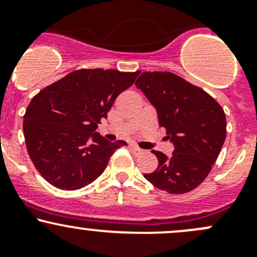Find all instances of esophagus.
Listing matches in <instances>:
<instances>
[{"label":"esophagus","instance_id":"34e87169","mask_svg":"<svg viewBox=\"0 0 257 257\" xmlns=\"http://www.w3.org/2000/svg\"><path fill=\"white\" fill-rule=\"evenodd\" d=\"M130 149H131V151L134 152V154L136 155L142 154V149H140V147L136 146V145H130Z\"/></svg>","mask_w":257,"mask_h":257}]
</instances>
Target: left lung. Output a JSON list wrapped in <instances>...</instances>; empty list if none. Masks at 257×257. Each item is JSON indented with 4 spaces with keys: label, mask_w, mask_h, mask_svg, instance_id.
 Wrapping results in <instances>:
<instances>
[{
    "label": "left lung",
    "mask_w": 257,
    "mask_h": 257,
    "mask_svg": "<svg viewBox=\"0 0 257 257\" xmlns=\"http://www.w3.org/2000/svg\"><path fill=\"white\" fill-rule=\"evenodd\" d=\"M136 87L156 107L159 125L174 144L171 157L152 151L159 167L145 179L169 194H186L207 177L226 139L220 103L199 86L169 72H142Z\"/></svg>",
    "instance_id": "8db88e82"
}]
</instances>
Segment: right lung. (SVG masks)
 I'll return each mask as SVG.
<instances>
[{"label":"right lung","mask_w":257,"mask_h":257,"mask_svg":"<svg viewBox=\"0 0 257 257\" xmlns=\"http://www.w3.org/2000/svg\"><path fill=\"white\" fill-rule=\"evenodd\" d=\"M140 75L82 68L42 88L24 116L27 152L40 175L61 190L95 181L125 141L110 142L96 132L113 101Z\"/></svg>","instance_id":"right-lung-1"}]
</instances>
